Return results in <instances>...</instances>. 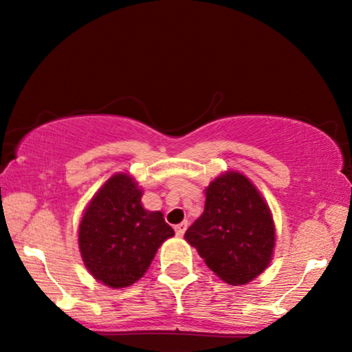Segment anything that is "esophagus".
Wrapping results in <instances>:
<instances>
[{
	"label": "esophagus",
	"mask_w": 352,
	"mask_h": 352,
	"mask_svg": "<svg viewBox=\"0 0 352 352\" xmlns=\"http://www.w3.org/2000/svg\"><path fill=\"white\" fill-rule=\"evenodd\" d=\"M175 230H176L177 237H182V235H184L186 230H187V221H184V223L175 226Z\"/></svg>",
	"instance_id": "obj_1"
}]
</instances>
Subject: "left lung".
Returning a JSON list of instances; mask_svg holds the SVG:
<instances>
[{"label": "left lung", "instance_id": "left-lung-1", "mask_svg": "<svg viewBox=\"0 0 352 352\" xmlns=\"http://www.w3.org/2000/svg\"><path fill=\"white\" fill-rule=\"evenodd\" d=\"M184 237L219 278L245 285L271 263L276 229L256 187L229 171L208 186L204 214Z\"/></svg>", "mask_w": 352, "mask_h": 352}]
</instances>
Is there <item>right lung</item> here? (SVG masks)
I'll use <instances>...</instances> for the list:
<instances>
[{
    "label": "right lung",
    "mask_w": 352,
    "mask_h": 352,
    "mask_svg": "<svg viewBox=\"0 0 352 352\" xmlns=\"http://www.w3.org/2000/svg\"><path fill=\"white\" fill-rule=\"evenodd\" d=\"M131 176L115 175L100 187L80 224L81 258L91 276L112 288L139 280L160 245L175 235L160 211L141 205Z\"/></svg>",
    "instance_id": "add662e5"
}]
</instances>
